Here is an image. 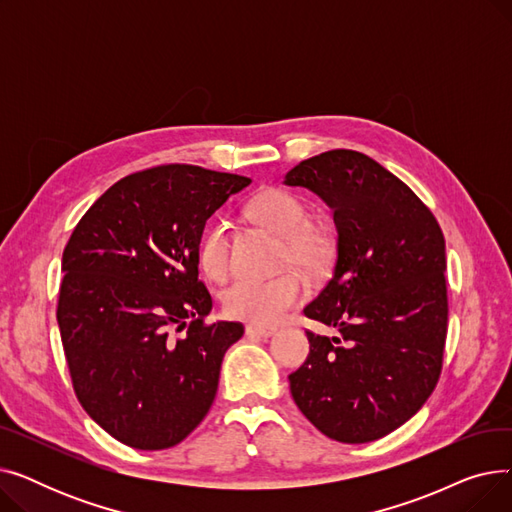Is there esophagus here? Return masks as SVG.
<instances>
[{
    "mask_svg": "<svg viewBox=\"0 0 512 512\" xmlns=\"http://www.w3.org/2000/svg\"><path fill=\"white\" fill-rule=\"evenodd\" d=\"M245 332H247V336L270 338V336H274V334H276V328H265V326H255V324H251V326H247V328H245Z\"/></svg>",
    "mask_w": 512,
    "mask_h": 512,
    "instance_id": "34e87169",
    "label": "esophagus"
}]
</instances>
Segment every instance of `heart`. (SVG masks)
<instances>
[{"mask_svg": "<svg viewBox=\"0 0 512 512\" xmlns=\"http://www.w3.org/2000/svg\"><path fill=\"white\" fill-rule=\"evenodd\" d=\"M249 215L263 228L286 238V259L305 270H317L334 251L330 228L324 222L307 220V207L297 195L280 191V188H267L249 203ZM199 263L209 278H226L230 253L228 228L224 222H213L203 232ZM305 290V280L294 272L270 280L240 278L224 292V309L230 317L272 326L305 297Z\"/></svg>", "mask_w": 512, "mask_h": 512, "instance_id": "obj_1", "label": "heart"}]
</instances>
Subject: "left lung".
I'll return each mask as SVG.
<instances>
[{"label":"left lung","instance_id":"obj_1","mask_svg":"<svg viewBox=\"0 0 512 512\" xmlns=\"http://www.w3.org/2000/svg\"><path fill=\"white\" fill-rule=\"evenodd\" d=\"M334 211L336 263L303 309L340 338L307 332L309 357L288 375L301 413L332 440L373 442L434 392L448 297L444 234L411 188L378 161L334 149L284 176Z\"/></svg>","mask_w":512,"mask_h":512}]
</instances>
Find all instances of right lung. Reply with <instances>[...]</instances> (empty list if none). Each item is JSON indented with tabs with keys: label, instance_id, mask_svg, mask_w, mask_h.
<instances>
[{
	"label": "right lung",
	"instance_id": "obj_1",
	"mask_svg": "<svg viewBox=\"0 0 512 512\" xmlns=\"http://www.w3.org/2000/svg\"><path fill=\"white\" fill-rule=\"evenodd\" d=\"M249 184L180 164L130 174L68 240L58 326L74 392L126 446H176L211 407L222 359L245 330L203 321L213 303L199 242L215 209Z\"/></svg>",
	"mask_w": 512,
	"mask_h": 512
}]
</instances>
